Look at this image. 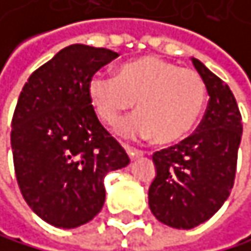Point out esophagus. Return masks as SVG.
I'll use <instances>...</instances> for the list:
<instances>
[{
    "label": "esophagus",
    "instance_id": "1",
    "mask_svg": "<svg viewBox=\"0 0 251 251\" xmlns=\"http://www.w3.org/2000/svg\"><path fill=\"white\" fill-rule=\"evenodd\" d=\"M125 150H126L128 156H129V159H137V157L140 156H144V151H140V150H134V148H131V147H125Z\"/></svg>",
    "mask_w": 251,
    "mask_h": 251
}]
</instances>
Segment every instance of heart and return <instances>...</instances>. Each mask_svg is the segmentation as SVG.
Listing matches in <instances>:
<instances>
[{"mask_svg":"<svg viewBox=\"0 0 251 251\" xmlns=\"http://www.w3.org/2000/svg\"><path fill=\"white\" fill-rule=\"evenodd\" d=\"M89 98L100 120L114 125L134 106L137 114L117 132L128 139H151L173 144L184 139L199 122L206 101L201 76L156 56L123 64L115 76L95 73Z\"/></svg>","mask_w":251,"mask_h":251,"instance_id":"1","label":"heart"}]
</instances>
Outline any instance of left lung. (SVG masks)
I'll return each instance as SVG.
<instances>
[{
    "label": "left lung",
    "instance_id": "8db88e82",
    "mask_svg": "<svg viewBox=\"0 0 251 251\" xmlns=\"http://www.w3.org/2000/svg\"><path fill=\"white\" fill-rule=\"evenodd\" d=\"M191 60L208 90V109L197 132L153 154L156 176L148 189L153 216L178 229L201 225L226 201L242 137V117L233 92L199 59Z\"/></svg>",
    "mask_w": 251,
    "mask_h": 251
}]
</instances>
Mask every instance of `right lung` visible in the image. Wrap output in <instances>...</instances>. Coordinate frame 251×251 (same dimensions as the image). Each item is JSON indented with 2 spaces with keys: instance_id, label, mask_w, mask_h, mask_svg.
Masks as SVG:
<instances>
[{
  "instance_id": "add662e5",
  "label": "right lung",
  "mask_w": 251,
  "mask_h": 251,
  "mask_svg": "<svg viewBox=\"0 0 251 251\" xmlns=\"http://www.w3.org/2000/svg\"><path fill=\"white\" fill-rule=\"evenodd\" d=\"M117 57L106 48L65 47L18 97L10 132L17 181L29 208L52 226L90 222L104 204V176L129 164L87 92L92 76Z\"/></svg>"
}]
</instances>
